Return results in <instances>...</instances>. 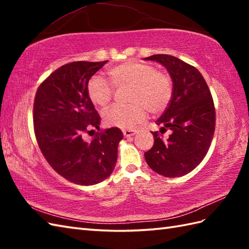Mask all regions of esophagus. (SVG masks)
<instances>
[{
  "label": "esophagus",
  "mask_w": 249,
  "mask_h": 249,
  "mask_svg": "<svg viewBox=\"0 0 249 249\" xmlns=\"http://www.w3.org/2000/svg\"><path fill=\"white\" fill-rule=\"evenodd\" d=\"M136 134V130L134 129H124L123 130V135L125 138H130V137H133Z\"/></svg>",
  "instance_id": "esophagus-1"
}]
</instances>
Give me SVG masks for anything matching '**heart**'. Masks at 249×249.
Masks as SVG:
<instances>
[{"instance_id": "heart-1", "label": "heart", "mask_w": 249, "mask_h": 249, "mask_svg": "<svg viewBox=\"0 0 249 249\" xmlns=\"http://www.w3.org/2000/svg\"><path fill=\"white\" fill-rule=\"evenodd\" d=\"M114 87H130L129 106L114 105L103 113L106 125L122 129L131 128L143 122L146 109L160 113L167 108L172 97L173 84L167 72L137 60H129L108 71ZM89 100L99 108H106L113 96V88L103 77L94 76L88 84Z\"/></svg>"}]
</instances>
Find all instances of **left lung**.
Here are the masks:
<instances>
[{
    "label": "left lung",
    "instance_id": "1",
    "mask_svg": "<svg viewBox=\"0 0 249 249\" xmlns=\"http://www.w3.org/2000/svg\"><path fill=\"white\" fill-rule=\"evenodd\" d=\"M145 60L160 63L172 79L173 93L165 112L156 121L168 138L158 131L152 149L144 153L147 165L167 178L182 177L203 160L215 131V107L212 94L197 68L176 56L155 54Z\"/></svg>",
    "mask_w": 249,
    "mask_h": 249
}]
</instances>
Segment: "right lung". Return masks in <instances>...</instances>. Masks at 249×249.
I'll use <instances>...</instances> for the list:
<instances>
[{
    "mask_svg": "<svg viewBox=\"0 0 249 249\" xmlns=\"http://www.w3.org/2000/svg\"><path fill=\"white\" fill-rule=\"evenodd\" d=\"M108 61L71 62L54 71L37 89L34 131L39 149L55 172L79 185H94L112 173L123 133L100 130V116L89 100V79Z\"/></svg>",
    "mask_w": 249,
    "mask_h": 249,
    "instance_id": "1",
    "label": "right lung"
}]
</instances>
